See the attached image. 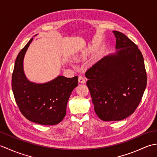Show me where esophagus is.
Here are the masks:
<instances>
[{"instance_id": "obj_1", "label": "esophagus", "mask_w": 157, "mask_h": 157, "mask_svg": "<svg viewBox=\"0 0 157 157\" xmlns=\"http://www.w3.org/2000/svg\"><path fill=\"white\" fill-rule=\"evenodd\" d=\"M78 81H79V83H81V84H85V83H86V79L84 78V77L79 76V79H78Z\"/></svg>"}]
</instances>
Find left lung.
Wrapping results in <instances>:
<instances>
[{"label":"left lung","instance_id":"obj_1","mask_svg":"<svg viewBox=\"0 0 157 157\" xmlns=\"http://www.w3.org/2000/svg\"><path fill=\"white\" fill-rule=\"evenodd\" d=\"M116 52L99 60L86 72V84L94 111L105 121H121L138 107L146 87V73L141 51L117 31Z\"/></svg>","mask_w":157,"mask_h":157}]
</instances>
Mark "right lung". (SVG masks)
I'll return each instance as SVG.
<instances>
[{
    "instance_id": "1",
    "label": "right lung",
    "mask_w": 157,
    "mask_h": 157,
    "mask_svg": "<svg viewBox=\"0 0 157 157\" xmlns=\"http://www.w3.org/2000/svg\"><path fill=\"white\" fill-rule=\"evenodd\" d=\"M33 38L17 56L12 75V90L20 111L29 121L53 125L61 122L66 114L67 105L78 78L59 75L42 84L32 82L26 77L23 59Z\"/></svg>"
}]
</instances>
